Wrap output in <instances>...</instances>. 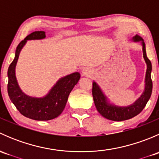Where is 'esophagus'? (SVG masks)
<instances>
[{
  "label": "esophagus",
  "instance_id": "esophagus-1",
  "mask_svg": "<svg viewBox=\"0 0 159 159\" xmlns=\"http://www.w3.org/2000/svg\"><path fill=\"white\" fill-rule=\"evenodd\" d=\"M92 74H93L92 70H91V68H84L82 70V72H81V75L84 77H90L92 75Z\"/></svg>",
  "mask_w": 159,
  "mask_h": 159
}]
</instances>
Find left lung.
Listing matches in <instances>:
<instances>
[{
  "label": "left lung",
  "instance_id": "8db88e82",
  "mask_svg": "<svg viewBox=\"0 0 159 159\" xmlns=\"http://www.w3.org/2000/svg\"><path fill=\"white\" fill-rule=\"evenodd\" d=\"M134 42H141L142 44V51H143V57L147 65L146 75L145 80V89L142 95L132 104L125 107H120L117 105L110 104L108 101L106 96L102 92L98 84L93 81L92 84V95L94 99V105L98 111L104 118L108 120L115 121H125L130 119L133 117L139 115L146 105L147 102L149 100L152 91V81L151 78V72H152V63L146 55V50H145V44L144 40L136 34L132 38Z\"/></svg>",
  "mask_w": 159,
  "mask_h": 159
}]
</instances>
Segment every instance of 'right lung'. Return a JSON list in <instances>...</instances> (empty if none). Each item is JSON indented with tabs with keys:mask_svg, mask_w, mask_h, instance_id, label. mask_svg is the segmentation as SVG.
<instances>
[{
	"mask_svg": "<svg viewBox=\"0 0 159 159\" xmlns=\"http://www.w3.org/2000/svg\"><path fill=\"white\" fill-rule=\"evenodd\" d=\"M45 37L44 31H34L20 41L16 49L14 61L7 70V92L11 101L21 115L37 121H48L59 116L65 109L70 91L81 77L78 72H75L60 78L42 98L30 97L21 91L15 75V67L20 51L27 41L44 39Z\"/></svg>",
	"mask_w": 159,
	"mask_h": 159,
	"instance_id": "right-lung-1",
	"label": "right lung"
}]
</instances>
